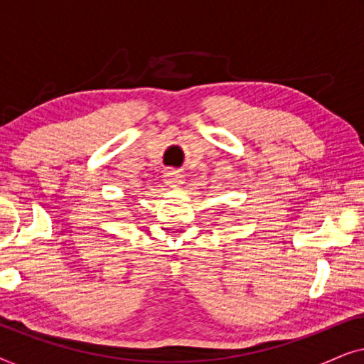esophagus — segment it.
<instances>
[{
	"instance_id": "34e87169",
	"label": "esophagus",
	"mask_w": 364,
	"mask_h": 364,
	"mask_svg": "<svg viewBox=\"0 0 364 364\" xmlns=\"http://www.w3.org/2000/svg\"><path fill=\"white\" fill-rule=\"evenodd\" d=\"M166 183L171 187H178L183 183V176L178 171H168L166 173Z\"/></svg>"
}]
</instances>
